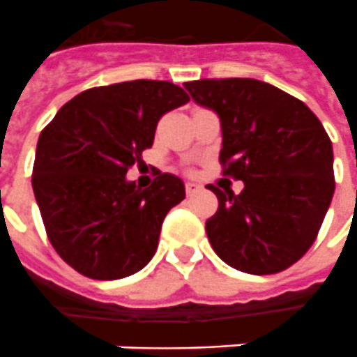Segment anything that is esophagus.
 I'll list each match as a JSON object with an SVG mask.
<instances>
[{"instance_id": "1", "label": "esophagus", "mask_w": 357, "mask_h": 357, "mask_svg": "<svg viewBox=\"0 0 357 357\" xmlns=\"http://www.w3.org/2000/svg\"><path fill=\"white\" fill-rule=\"evenodd\" d=\"M199 191H202V185H199V183H191V181H189V183H185L187 197H192L195 192H199Z\"/></svg>"}]
</instances>
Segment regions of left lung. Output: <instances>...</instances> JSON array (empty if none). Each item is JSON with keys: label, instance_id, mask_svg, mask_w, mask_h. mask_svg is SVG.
<instances>
[{"label": "left lung", "instance_id": "8db88e82", "mask_svg": "<svg viewBox=\"0 0 357 357\" xmlns=\"http://www.w3.org/2000/svg\"><path fill=\"white\" fill-rule=\"evenodd\" d=\"M192 100L219 115L223 176L244 189H208L218 212L206 234L227 265L276 274L305 255L318 236L335 192L333 147L305 102L257 79H199L183 84Z\"/></svg>", "mask_w": 357, "mask_h": 357}]
</instances>
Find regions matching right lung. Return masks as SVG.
<instances>
[{"mask_svg": "<svg viewBox=\"0 0 357 357\" xmlns=\"http://www.w3.org/2000/svg\"><path fill=\"white\" fill-rule=\"evenodd\" d=\"M189 102L170 81L94 86L60 107L41 130L31 187L52 248L79 274L119 280L142 271L158 245L183 181L158 172L147 189L126 181L165 113Z\"/></svg>", "mask_w": 357, "mask_h": 357, "instance_id": "obj_1", "label": "right lung"}]
</instances>
